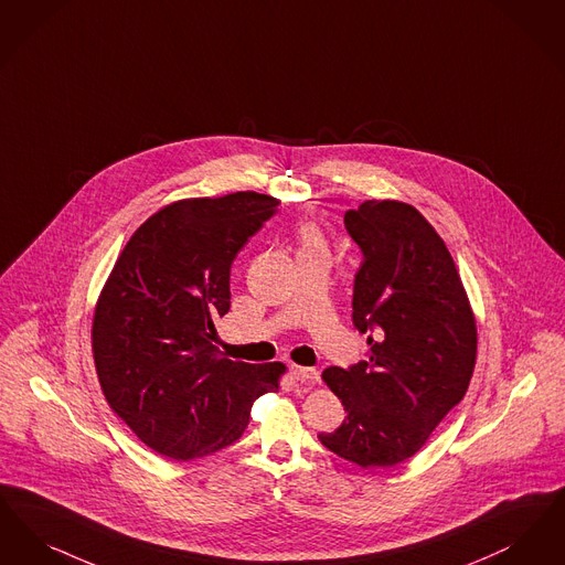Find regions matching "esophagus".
I'll return each instance as SVG.
<instances>
[{
    "instance_id": "esophagus-1",
    "label": "esophagus",
    "mask_w": 565,
    "mask_h": 565,
    "mask_svg": "<svg viewBox=\"0 0 565 565\" xmlns=\"http://www.w3.org/2000/svg\"><path fill=\"white\" fill-rule=\"evenodd\" d=\"M291 375L297 382H308V384H317L319 382V371L317 369L301 367V365H291L289 367Z\"/></svg>"
}]
</instances>
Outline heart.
<instances>
[{
  "instance_id": "obj_1",
  "label": "heart",
  "mask_w": 565,
  "mask_h": 565,
  "mask_svg": "<svg viewBox=\"0 0 565 565\" xmlns=\"http://www.w3.org/2000/svg\"><path fill=\"white\" fill-rule=\"evenodd\" d=\"M299 250H317V248H324V238L320 234L317 225H306L299 232Z\"/></svg>"
}]
</instances>
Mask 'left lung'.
<instances>
[{
  "instance_id": "1",
  "label": "left lung",
  "mask_w": 565,
  "mask_h": 565,
  "mask_svg": "<svg viewBox=\"0 0 565 565\" xmlns=\"http://www.w3.org/2000/svg\"><path fill=\"white\" fill-rule=\"evenodd\" d=\"M344 223L363 250L352 322L369 333V352L352 367L322 371L345 419L319 439L359 467H394L467 394L477 324L447 246L412 204L367 200Z\"/></svg>"
}]
</instances>
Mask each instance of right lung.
I'll return each instance as SVG.
<instances>
[{
	"instance_id": "obj_1",
	"label": "right lung",
	"mask_w": 565,
	"mask_h": 565,
	"mask_svg": "<svg viewBox=\"0 0 565 565\" xmlns=\"http://www.w3.org/2000/svg\"><path fill=\"white\" fill-rule=\"evenodd\" d=\"M276 206L257 192L172 202L130 236L98 295L103 394L167 458H204L238 441L253 401L278 391L282 363L232 361L215 331L230 310L232 262Z\"/></svg>"
}]
</instances>
